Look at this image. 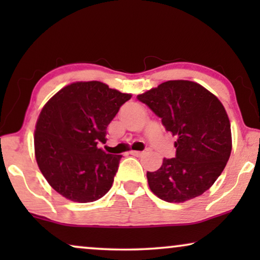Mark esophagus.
Here are the masks:
<instances>
[{
  "mask_svg": "<svg viewBox=\"0 0 260 260\" xmlns=\"http://www.w3.org/2000/svg\"><path fill=\"white\" fill-rule=\"evenodd\" d=\"M130 154L133 155V156H137V157H138V156H142V155H143V154H144V151H136V150H131V151H130Z\"/></svg>",
  "mask_w": 260,
  "mask_h": 260,
  "instance_id": "obj_1",
  "label": "esophagus"
}]
</instances>
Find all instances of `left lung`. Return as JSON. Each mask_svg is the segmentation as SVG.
I'll return each mask as SVG.
<instances>
[{"label":"left lung","mask_w":260,"mask_h":260,"mask_svg":"<svg viewBox=\"0 0 260 260\" xmlns=\"http://www.w3.org/2000/svg\"><path fill=\"white\" fill-rule=\"evenodd\" d=\"M137 99L176 136V155L148 172L152 193L167 202H184L204 194L222 173L232 150L231 124L221 102L200 84L169 80Z\"/></svg>","instance_id":"8db88e82"}]
</instances>
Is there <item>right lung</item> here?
<instances>
[{
	"label": "right lung",
	"instance_id": "add662e5",
	"mask_svg": "<svg viewBox=\"0 0 260 260\" xmlns=\"http://www.w3.org/2000/svg\"><path fill=\"white\" fill-rule=\"evenodd\" d=\"M131 94L101 81L67 85L46 103L35 126V157L54 190L74 202H92L111 188L122 155L106 154V129Z\"/></svg>",
	"mask_w": 260,
	"mask_h": 260
}]
</instances>
